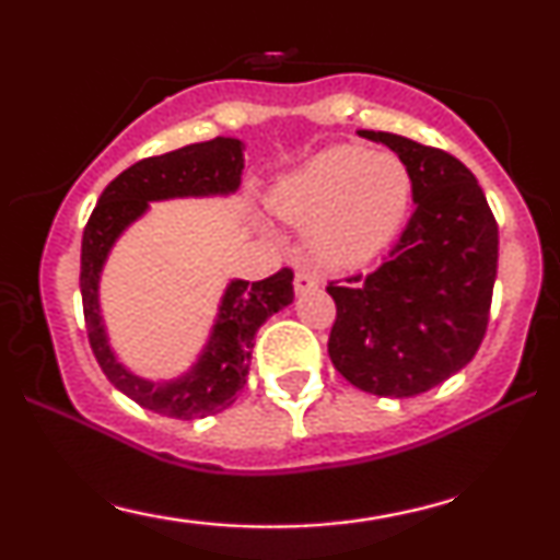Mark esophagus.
Returning a JSON list of instances; mask_svg holds the SVG:
<instances>
[{
  "mask_svg": "<svg viewBox=\"0 0 560 560\" xmlns=\"http://www.w3.org/2000/svg\"><path fill=\"white\" fill-rule=\"evenodd\" d=\"M311 289H318V276L311 271H298V276H294V292L305 294Z\"/></svg>",
  "mask_w": 560,
  "mask_h": 560,
  "instance_id": "34e87169",
  "label": "esophagus"
}]
</instances>
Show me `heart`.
I'll list each match as a JSON object with an SVG mask.
<instances>
[{
	"label": "heart",
	"mask_w": 560,
	"mask_h": 560,
	"mask_svg": "<svg viewBox=\"0 0 560 560\" xmlns=\"http://www.w3.org/2000/svg\"><path fill=\"white\" fill-rule=\"evenodd\" d=\"M410 173L400 158L363 147H331L273 186L268 205L281 221L307 231L311 253L326 266L369 262L400 229Z\"/></svg>",
	"instance_id": "b5f03b06"
}]
</instances>
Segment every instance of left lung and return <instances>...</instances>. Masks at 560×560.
<instances>
[{
	"mask_svg": "<svg viewBox=\"0 0 560 560\" xmlns=\"http://www.w3.org/2000/svg\"><path fill=\"white\" fill-rule=\"evenodd\" d=\"M410 173L416 210L374 273L329 281L334 369L378 397H413L477 355L498 276V223L474 173L445 150L387 131Z\"/></svg>",
	"mask_w": 560,
	"mask_h": 560,
	"instance_id": "obj_1",
	"label": "left lung"
}]
</instances>
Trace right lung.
Here are the masks:
<instances>
[{
    "label": "right lung",
    "instance_id": "right-lung-1",
    "mask_svg": "<svg viewBox=\"0 0 560 560\" xmlns=\"http://www.w3.org/2000/svg\"><path fill=\"white\" fill-rule=\"evenodd\" d=\"M242 141L215 137L186 144L165 155L144 158L107 184L96 202L81 242V300L92 352L105 376L141 408L168 419H205L221 413L247 384L255 334L273 313L294 300L292 268H281L262 281L234 279L199 361L173 382H150L118 363L107 342L100 313V273L115 240L141 218L155 199L231 195L242 184Z\"/></svg>",
    "mask_w": 560,
    "mask_h": 560
}]
</instances>
